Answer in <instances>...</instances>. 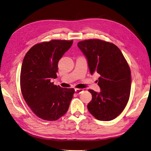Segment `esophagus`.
<instances>
[{"label": "esophagus", "mask_w": 151, "mask_h": 151, "mask_svg": "<svg viewBox=\"0 0 151 151\" xmlns=\"http://www.w3.org/2000/svg\"><path fill=\"white\" fill-rule=\"evenodd\" d=\"M75 91L77 94H79L83 92V89H76Z\"/></svg>", "instance_id": "34e87169"}]
</instances>
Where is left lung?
Instances as JSON below:
<instances>
[{"instance_id":"1","label":"left lung","mask_w":151,"mask_h":151,"mask_svg":"<svg viewBox=\"0 0 151 151\" xmlns=\"http://www.w3.org/2000/svg\"><path fill=\"white\" fill-rule=\"evenodd\" d=\"M88 60L91 74L98 73L101 91L92 89V100L88 104L90 113L101 121L115 119L129 101L131 89V72L120 50L113 43L98 39L77 43Z\"/></svg>"}]
</instances>
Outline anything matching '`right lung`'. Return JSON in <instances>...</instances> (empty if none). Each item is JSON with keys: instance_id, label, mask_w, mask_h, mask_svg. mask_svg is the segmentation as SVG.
Returning <instances> with one entry per match:
<instances>
[{"instance_id": "right-lung-1", "label": "right lung", "mask_w": 151, "mask_h": 151, "mask_svg": "<svg viewBox=\"0 0 151 151\" xmlns=\"http://www.w3.org/2000/svg\"><path fill=\"white\" fill-rule=\"evenodd\" d=\"M73 41L53 40L32 47L22 61L20 86L26 103L41 119L55 121L64 115L75 90L51 83L57 77L58 63Z\"/></svg>"}]
</instances>
